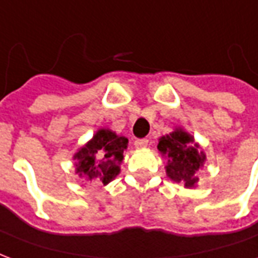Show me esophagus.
<instances>
[{"mask_svg": "<svg viewBox=\"0 0 258 258\" xmlns=\"http://www.w3.org/2000/svg\"><path fill=\"white\" fill-rule=\"evenodd\" d=\"M148 144H149V141L146 140V138H142V140H135L134 141L135 148H138V149H141V148H146V146H148Z\"/></svg>", "mask_w": 258, "mask_h": 258, "instance_id": "esophagus-1", "label": "esophagus"}]
</instances>
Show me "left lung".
I'll return each mask as SVG.
<instances>
[{"mask_svg": "<svg viewBox=\"0 0 258 258\" xmlns=\"http://www.w3.org/2000/svg\"><path fill=\"white\" fill-rule=\"evenodd\" d=\"M194 138L182 130H175L170 135L162 137L157 149L167 157V175L175 182H184L186 188H192L198 182L195 173L202 167L205 155L198 151V145H192Z\"/></svg>", "mask_w": 258, "mask_h": 258, "instance_id": "8db88e82", "label": "left lung"}]
</instances>
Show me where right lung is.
Segmentation results:
<instances>
[{"mask_svg":"<svg viewBox=\"0 0 258 258\" xmlns=\"http://www.w3.org/2000/svg\"><path fill=\"white\" fill-rule=\"evenodd\" d=\"M127 144L128 140L125 137H118L109 130H99L74 156L79 162L76 173L90 181L109 184L120 173V163L123 162Z\"/></svg>","mask_w":258,"mask_h":258,"instance_id":"obj_1","label":"right lung"}]
</instances>
